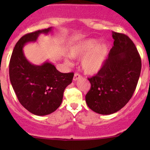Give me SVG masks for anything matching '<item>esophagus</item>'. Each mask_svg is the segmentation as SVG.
I'll return each mask as SVG.
<instances>
[{"label":"esophagus","instance_id":"esophagus-1","mask_svg":"<svg viewBox=\"0 0 150 150\" xmlns=\"http://www.w3.org/2000/svg\"><path fill=\"white\" fill-rule=\"evenodd\" d=\"M81 75H80V74H78V73H75V75H74V77H73V81H78V79H79V78H81Z\"/></svg>","mask_w":150,"mask_h":150}]
</instances>
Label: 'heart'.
Here are the masks:
<instances>
[{
    "label": "heart",
    "instance_id": "obj_1",
    "mask_svg": "<svg viewBox=\"0 0 150 150\" xmlns=\"http://www.w3.org/2000/svg\"><path fill=\"white\" fill-rule=\"evenodd\" d=\"M97 39H88L75 43L69 48V56L81 59V66L86 74L93 75L100 70L109 54V46L105 43H99ZM66 62L69 64L67 59Z\"/></svg>",
    "mask_w": 150,
    "mask_h": 150
}]
</instances>
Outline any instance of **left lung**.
Here are the masks:
<instances>
[{"label":"left lung","mask_w":150,"mask_h":150,"mask_svg":"<svg viewBox=\"0 0 150 150\" xmlns=\"http://www.w3.org/2000/svg\"><path fill=\"white\" fill-rule=\"evenodd\" d=\"M114 46L102 69L88 78L91 88L86 95L88 107L102 115L119 111L134 94L139 78L142 61L132 40L112 32Z\"/></svg>","instance_id":"obj_1"}]
</instances>
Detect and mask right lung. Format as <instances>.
<instances>
[{
    "instance_id": "right-lung-1",
    "label": "right lung",
    "mask_w": 150,
    "mask_h": 150,
    "mask_svg": "<svg viewBox=\"0 0 150 150\" xmlns=\"http://www.w3.org/2000/svg\"><path fill=\"white\" fill-rule=\"evenodd\" d=\"M51 30L49 28L22 36L15 45L10 59V81L18 100L36 115L51 114L61 105L64 89L74 76L73 72L62 73L49 62L41 65L31 64L24 54L26 43L35 42L39 35H47Z\"/></svg>"
}]
</instances>
